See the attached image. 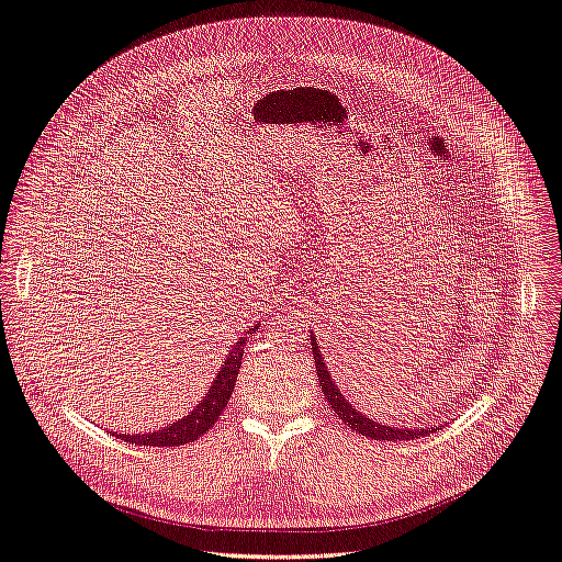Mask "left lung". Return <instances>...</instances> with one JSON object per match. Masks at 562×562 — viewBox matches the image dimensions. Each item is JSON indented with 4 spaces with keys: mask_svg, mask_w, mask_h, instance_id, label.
<instances>
[{
    "mask_svg": "<svg viewBox=\"0 0 562 562\" xmlns=\"http://www.w3.org/2000/svg\"><path fill=\"white\" fill-rule=\"evenodd\" d=\"M311 345H313L311 350H313V359H315L319 386H323V391H325L327 403L334 407L338 418L347 427H350V430H355L363 437H370V439H380V441H409V439L427 437V435L437 430V425L435 427H423V430H412V427H391V425H380L375 420L366 418L361 412H357L350 403H347V400L340 393V389L336 386V382H331L325 357L319 355V350H317V338L313 336V331H311Z\"/></svg>",
    "mask_w": 562,
    "mask_h": 562,
    "instance_id": "obj_1",
    "label": "left lung"
}]
</instances>
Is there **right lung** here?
Here are the masks:
<instances>
[{
	"label": "right lung",
	"mask_w": 562,
	"mask_h": 562,
	"mask_svg": "<svg viewBox=\"0 0 562 562\" xmlns=\"http://www.w3.org/2000/svg\"><path fill=\"white\" fill-rule=\"evenodd\" d=\"M258 329L251 327L247 329L239 340L228 350V357L224 361V366L217 370V378L212 382V386L207 389V393L203 395L201 403L182 418H178L176 423H169L165 430L157 432H148V435H116L123 441H130L135 446H184L194 439H199L201 435H205L212 425L217 423V418L222 416L224 407L228 405V397L235 389V380L239 366H243V355H245V342L247 338Z\"/></svg>",
	"instance_id": "right-lung-1"
}]
</instances>
